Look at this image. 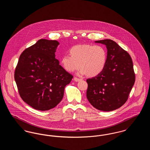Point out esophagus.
<instances>
[{"label": "esophagus", "instance_id": "esophagus-1", "mask_svg": "<svg viewBox=\"0 0 150 150\" xmlns=\"http://www.w3.org/2000/svg\"><path fill=\"white\" fill-rule=\"evenodd\" d=\"M81 79L78 78H76V77H75L74 78V80L75 81H79L80 80H81Z\"/></svg>", "mask_w": 150, "mask_h": 150}]
</instances>
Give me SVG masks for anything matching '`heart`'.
Wrapping results in <instances>:
<instances>
[{
	"instance_id": "heart-1",
	"label": "heart",
	"mask_w": 150,
	"mask_h": 150,
	"mask_svg": "<svg viewBox=\"0 0 150 150\" xmlns=\"http://www.w3.org/2000/svg\"><path fill=\"white\" fill-rule=\"evenodd\" d=\"M69 54L62 56L60 62L66 71L74 72L81 69L79 74L96 76L103 71L106 66V49L100 45L79 44L70 50Z\"/></svg>"
}]
</instances>
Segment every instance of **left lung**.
<instances>
[{
	"instance_id": "8db88e82",
	"label": "left lung",
	"mask_w": 150,
	"mask_h": 150,
	"mask_svg": "<svg viewBox=\"0 0 150 150\" xmlns=\"http://www.w3.org/2000/svg\"><path fill=\"white\" fill-rule=\"evenodd\" d=\"M95 42L106 45L107 64L99 75L86 80V97L96 108L110 111L122 106L128 99L136 79L133 61L128 53L114 41Z\"/></svg>"
}]
</instances>
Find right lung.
<instances>
[{"label": "right lung", "mask_w": 150, "mask_h": 150, "mask_svg": "<svg viewBox=\"0 0 150 150\" xmlns=\"http://www.w3.org/2000/svg\"><path fill=\"white\" fill-rule=\"evenodd\" d=\"M58 44L57 40L40 39L23 50L15 69L14 80L21 98L38 110L56 107L73 78L55 58Z\"/></svg>", "instance_id": "right-lung-1"}]
</instances>
